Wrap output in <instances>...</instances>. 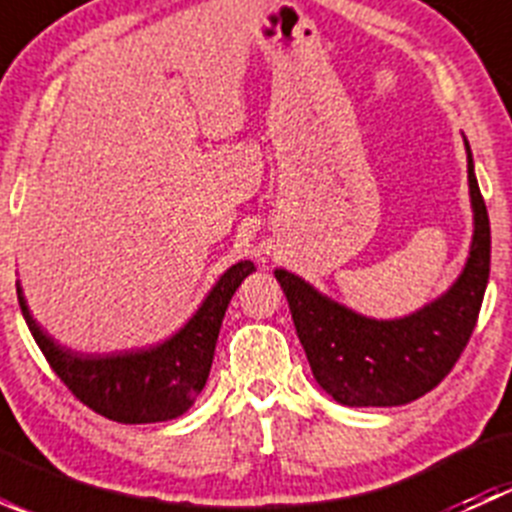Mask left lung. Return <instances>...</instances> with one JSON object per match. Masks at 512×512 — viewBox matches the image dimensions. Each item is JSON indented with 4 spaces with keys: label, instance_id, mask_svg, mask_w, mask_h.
I'll use <instances>...</instances> for the list:
<instances>
[{
    "label": "left lung",
    "instance_id": "obj_1",
    "mask_svg": "<svg viewBox=\"0 0 512 512\" xmlns=\"http://www.w3.org/2000/svg\"><path fill=\"white\" fill-rule=\"evenodd\" d=\"M473 203L471 257L458 282L416 314L366 319L332 302L287 270H277L294 329L317 384L344 406H401L436 389L476 329L490 275V220L468 148Z\"/></svg>",
    "mask_w": 512,
    "mask_h": 512
}]
</instances>
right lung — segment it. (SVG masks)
Masks as SVG:
<instances>
[{
	"label": "right lung",
	"instance_id": "obj_1",
	"mask_svg": "<svg viewBox=\"0 0 512 512\" xmlns=\"http://www.w3.org/2000/svg\"><path fill=\"white\" fill-rule=\"evenodd\" d=\"M252 270L250 260L232 265L178 334L126 354L94 356L61 347L36 324L19 285L17 297L41 354L81 404L118 423H156L185 414L203 391L227 304Z\"/></svg>",
	"mask_w": 512,
	"mask_h": 512
}]
</instances>
